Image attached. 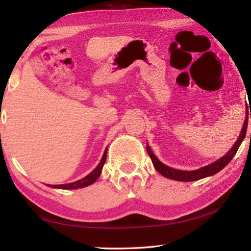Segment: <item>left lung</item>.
<instances>
[{
  "mask_svg": "<svg viewBox=\"0 0 251 251\" xmlns=\"http://www.w3.org/2000/svg\"><path fill=\"white\" fill-rule=\"evenodd\" d=\"M251 116V114H250ZM247 125H248V116H246L245 119L244 125L241 134H239L238 139L236 140L235 145L232 147V149L228 151L225 156H222L221 158L218 159V161L214 162L210 165H207L205 167H201L200 169L196 170H192V172H185V170H179V169H175L169 166H166V165L163 164L159 159L155 156L151 150V148L147 145V152L149 154V156L151 157L152 163L154 165V167L157 170V172L161 174L164 177H166L168 179H173V180H177V181H196L202 178L209 177V176L216 175L217 173H219L221 169L225 168L226 165L232 161V158L235 155L239 146L243 142L245 136H246V131H247Z\"/></svg>",
  "mask_w": 251,
  "mask_h": 251,
  "instance_id": "left-lung-1",
  "label": "left lung"
}]
</instances>
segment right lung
Here are the masks:
<instances>
[{
	"label": "right lung",
	"mask_w": 251,
	"mask_h": 251,
	"mask_svg": "<svg viewBox=\"0 0 251 251\" xmlns=\"http://www.w3.org/2000/svg\"><path fill=\"white\" fill-rule=\"evenodd\" d=\"M106 150L108 149H105L104 153H103V156L101 158L100 163L98 164V166L96 167L92 173L89 175H87L86 177L81 179V180H77L75 182H72V183H66V184H58V185H50L49 184V186L50 188H55V189H63V190H73V189H79V188H85V186L90 185L92 183H94L96 180L99 178V176L101 174V170H102L103 165L105 163V159H106Z\"/></svg>",
	"instance_id": "1"
}]
</instances>
